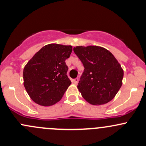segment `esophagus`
Instances as JSON below:
<instances>
[{"label": "esophagus", "mask_w": 146, "mask_h": 146, "mask_svg": "<svg viewBox=\"0 0 146 146\" xmlns=\"http://www.w3.org/2000/svg\"><path fill=\"white\" fill-rule=\"evenodd\" d=\"M79 78H76V79L72 80V83H74V84H77L78 82H79Z\"/></svg>", "instance_id": "34e87169"}]
</instances>
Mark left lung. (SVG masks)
<instances>
[{
  "label": "left lung",
  "instance_id": "left-lung-1",
  "mask_svg": "<svg viewBox=\"0 0 146 146\" xmlns=\"http://www.w3.org/2000/svg\"><path fill=\"white\" fill-rule=\"evenodd\" d=\"M84 67L77 88L88 102L104 104L114 98L123 84V70L109 51L98 46L73 48Z\"/></svg>",
  "mask_w": 146,
  "mask_h": 146
}]
</instances>
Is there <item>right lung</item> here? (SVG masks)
<instances>
[{
	"label": "right lung",
	"mask_w": 146,
	"mask_h": 146,
	"mask_svg": "<svg viewBox=\"0 0 146 146\" xmlns=\"http://www.w3.org/2000/svg\"><path fill=\"white\" fill-rule=\"evenodd\" d=\"M72 46L50 44L34 55L23 69V85L37 104L48 106L59 102L71 84L65 60Z\"/></svg>",
	"instance_id": "add662e5"
}]
</instances>
